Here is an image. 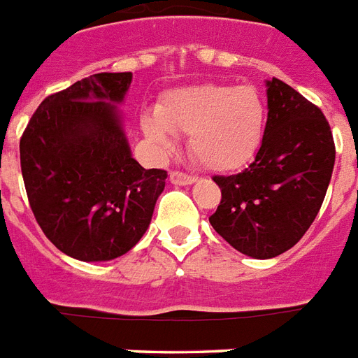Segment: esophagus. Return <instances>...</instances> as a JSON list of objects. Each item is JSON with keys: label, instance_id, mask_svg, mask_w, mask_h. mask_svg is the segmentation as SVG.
<instances>
[{"label": "esophagus", "instance_id": "1", "mask_svg": "<svg viewBox=\"0 0 358 358\" xmlns=\"http://www.w3.org/2000/svg\"><path fill=\"white\" fill-rule=\"evenodd\" d=\"M170 182L171 185H177V187H188V185L196 182V177L187 176L182 171H170Z\"/></svg>", "mask_w": 358, "mask_h": 358}]
</instances>
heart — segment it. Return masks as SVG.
<instances>
[{"label":"heart","mask_w":358,"mask_h":358,"mask_svg":"<svg viewBox=\"0 0 358 358\" xmlns=\"http://www.w3.org/2000/svg\"><path fill=\"white\" fill-rule=\"evenodd\" d=\"M268 108L253 87L205 83L162 94L155 114L142 116V131L159 153L173 145L171 133L188 134V151L214 171H234L255 159Z\"/></svg>","instance_id":"b5f03b06"}]
</instances>
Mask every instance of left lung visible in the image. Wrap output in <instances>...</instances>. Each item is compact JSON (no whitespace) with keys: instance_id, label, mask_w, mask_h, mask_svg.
Masks as SVG:
<instances>
[{"instance_id":"8db88e82","label":"left lung","mask_w":358,"mask_h":358,"mask_svg":"<svg viewBox=\"0 0 358 358\" xmlns=\"http://www.w3.org/2000/svg\"><path fill=\"white\" fill-rule=\"evenodd\" d=\"M268 122L255 161L216 176L222 201L208 218L234 250L273 259L296 245L318 216L334 168V142L316 105L279 79L266 81Z\"/></svg>"}]
</instances>
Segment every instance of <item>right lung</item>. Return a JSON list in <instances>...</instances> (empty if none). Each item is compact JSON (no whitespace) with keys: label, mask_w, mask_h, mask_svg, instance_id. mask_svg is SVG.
Returning a JSON list of instances; mask_svg holds the SVG:
<instances>
[{"label":"right lung","mask_w":358,"mask_h":358,"mask_svg":"<svg viewBox=\"0 0 358 358\" xmlns=\"http://www.w3.org/2000/svg\"><path fill=\"white\" fill-rule=\"evenodd\" d=\"M133 73H96L40 103L20 140L31 210L71 259L125 255L151 224L164 170L133 159L118 108Z\"/></svg>","instance_id":"add662e5"}]
</instances>
